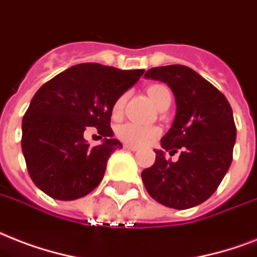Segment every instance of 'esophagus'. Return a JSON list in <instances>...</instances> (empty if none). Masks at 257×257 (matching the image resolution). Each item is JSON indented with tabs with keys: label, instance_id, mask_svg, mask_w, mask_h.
I'll return each instance as SVG.
<instances>
[{
	"label": "esophagus",
	"instance_id": "1",
	"mask_svg": "<svg viewBox=\"0 0 257 257\" xmlns=\"http://www.w3.org/2000/svg\"><path fill=\"white\" fill-rule=\"evenodd\" d=\"M123 147L126 149V150H131V151H137L138 150V146H133V145H128V143H124Z\"/></svg>",
	"mask_w": 257,
	"mask_h": 257
}]
</instances>
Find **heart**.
Instances as JSON below:
<instances>
[{
    "label": "heart",
    "mask_w": 257,
    "mask_h": 257,
    "mask_svg": "<svg viewBox=\"0 0 257 257\" xmlns=\"http://www.w3.org/2000/svg\"><path fill=\"white\" fill-rule=\"evenodd\" d=\"M147 93H149V96H150V99L156 106H158L166 96H172L169 88L164 84L150 85L149 89H147ZM124 100H126L124 95L119 96L115 100L114 106H112V112H114V115H118L122 112L123 106H124ZM116 134H118V137L122 139L123 142L128 143V145H133V146H143V145H147L151 141H154L160 133H158V128H156V127L143 126V124H139V123H124V124L118 127Z\"/></svg>",
    "instance_id": "heart-1"
}]
</instances>
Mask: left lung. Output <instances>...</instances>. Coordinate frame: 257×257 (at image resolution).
Wrapping results in <instances>:
<instances>
[{
    "label": "left lung",
    "mask_w": 257,
    "mask_h": 257,
    "mask_svg": "<svg viewBox=\"0 0 257 257\" xmlns=\"http://www.w3.org/2000/svg\"><path fill=\"white\" fill-rule=\"evenodd\" d=\"M145 77L164 81L174 93L176 116L161 145L171 154L181 148V154L172 163L164 158L163 150H154L156 162L142 172L143 184L157 202L189 209L216 192L232 164L233 112L226 97L189 67H156Z\"/></svg>",
    "instance_id": "1"
}]
</instances>
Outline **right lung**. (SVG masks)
Masks as SVG:
<instances>
[{
	"instance_id": "add662e5",
	"label": "right lung",
	"mask_w": 257,
	"mask_h": 257,
	"mask_svg": "<svg viewBox=\"0 0 257 257\" xmlns=\"http://www.w3.org/2000/svg\"><path fill=\"white\" fill-rule=\"evenodd\" d=\"M143 72L83 63L40 87L24 115L21 139L28 173L40 190L72 201L100 184L108 158L123 147L111 130L112 106ZM88 126L98 128L101 145L86 143Z\"/></svg>"
}]
</instances>
